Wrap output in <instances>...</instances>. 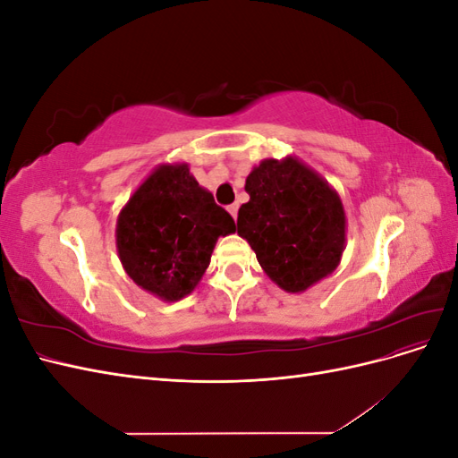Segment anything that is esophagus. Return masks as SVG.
Segmentation results:
<instances>
[{
    "instance_id": "obj_1",
    "label": "esophagus",
    "mask_w": 458,
    "mask_h": 458,
    "mask_svg": "<svg viewBox=\"0 0 458 458\" xmlns=\"http://www.w3.org/2000/svg\"><path fill=\"white\" fill-rule=\"evenodd\" d=\"M227 212L231 214V217H233V219H237V214H239V204H231V206H227Z\"/></svg>"
}]
</instances>
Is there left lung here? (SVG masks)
<instances>
[{
  "mask_svg": "<svg viewBox=\"0 0 458 458\" xmlns=\"http://www.w3.org/2000/svg\"><path fill=\"white\" fill-rule=\"evenodd\" d=\"M250 200L239 208L237 233L261 269L300 294L340 266L345 212L336 189L296 157L266 158L246 177Z\"/></svg>",
  "mask_w": 458,
  "mask_h": 458,
  "instance_id": "obj_1",
  "label": "left lung"
}]
</instances>
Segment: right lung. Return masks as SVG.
I'll return each instance as SVG.
<instances>
[{"mask_svg":"<svg viewBox=\"0 0 458 458\" xmlns=\"http://www.w3.org/2000/svg\"><path fill=\"white\" fill-rule=\"evenodd\" d=\"M233 217L199 185L189 164H160L135 189L116 221L123 271L145 293L177 301L195 290Z\"/></svg>","mask_w":458,"mask_h":458,"instance_id":"obj_1","label":"right lung"}]
</instances>
